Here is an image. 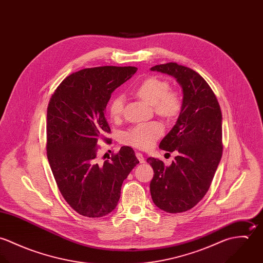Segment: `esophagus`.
Instances as JSON below:
<instances>
[{
	"label": "esophagus",
	"mask_w": 263,
	"mask_h": 263,
	"mask_svg": "<svg viewBox=\"0 0 263 263\" xmlns=\"http://www.w3.org/2000/svg\"><path fill=\"white\" fill-rule=\"evenodd\" d=\"M136 156H137L138 160L140 161V163H145V158H144V156H143L142 153H137Z\"/></svg>",
	"instance_id": "obj_1"
}]
</instances>
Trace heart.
Wrapping results in <instances>:
<instances>
[{
    "mask_svg": "<svg viewBox=\"0 0 263 263\" xmlns=\"http://www.w3.org/2000/svg\"><path fill=\"white\" fill-rule=\"evenodd\" d=\"M169 89L170 85L167 81L152 77L136 89V94L144 101L154 105V110L159 115L173 118L180 112L182 101L177 92ZM124 102L123 95H117L111 100L108 111L112 118H117L122 114ZM164 128L160 122L141 123L123 133L122 142L139 149H148L162 136Z\"/></svg>",
    "mask_w": 263,
    "mask_h": 263,
    "instance_id": "obj_1",
    "label": "heart"
}]
</instances>
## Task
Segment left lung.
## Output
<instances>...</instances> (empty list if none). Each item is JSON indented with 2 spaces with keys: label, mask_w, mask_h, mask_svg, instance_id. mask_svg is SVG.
Listing matches in <instances>:
<instances>
[{
  "label": "left lung",
  "mask_w": 263,
  "mask_h": 263,
  "mask_svg": "<svg viewBox=\"0 0 263 263\" xmlns=\"http://www.w3.org/2000/svg\"><path fill=\"white\" fill-rule=\"evenodd\" d=\"M153 72L171 76L182 88V105L175 125L159 148L179 154L170 166L148 158L154 170V203L176 214L192 209L208 192L222 158V112L213 90L195 71L176 63L158 65Z\"/></svg>",
  "instance_id": "1"
}]
</instances>
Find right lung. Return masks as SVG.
<instances>
[{"label": "right lung", "instance_id": "right-lung-1", "mask_svg": "<svg viewBox=\"0 0 263 263\" xmlns=\"http://www.w3.org/2000/svg\"><path fill=\"white\" fill-rule=\"evenodd\" d=\"M136 67H98L67 77L52 94L46 115V152L62 195L82 216L100 218L116 208L124 179L139 164L130 147L96 162L97 144L110 133L105 108L113 91ZM105 140V139H104Z\"/></svg>", "mask_w": 263, "mask_h": 263}]
</instances>
